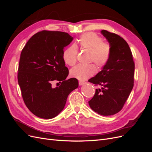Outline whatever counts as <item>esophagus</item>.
<instances>
[{
	"mask_svg": "<svg viewBox=\"0 0 152 152\" xmlns=\"http://www.w3.org/2000/svg\"><path fill=\"white\" fill-rule=\"evenodd\" d=\"M86 84L85 82H83V81H79V86H82V85H84Z\"/></svg>",
	"mask_w": 152,
	"mask_h": 152,
	"instance_id": "1",
	"label": "esophagus"
}]
</instances>
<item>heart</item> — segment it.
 Listing matches in <instances>:
<instances>
[{"label":"heart","instance_id":"heart-1","mask_svg":"<svg viewBox=\"0 0 152 152\" xmlns=\"http://www.w3.org/2000/svg\"><path fill=\"white\" fill-rule=\"evenodd\" d=\"M78 44L82 49L90 51V61H93L99 68L104 67L111 56V45L103 42V39L93 32L82 34L78 40ZM78 49L72 45L65 49L63 54V60L68 65H74L77 61ZM96 68L93 64L78 65L71 69L70 75L79 80H85L93 76Z\"/></svg>","mask_w":152,"mask_h":152}]
</instances>
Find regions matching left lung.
I'll return each mask as SVG.
<instances>
[{"instance_id":"1","label":"left lung","mask_w":152,"mask_h":152,"mask_svg":"<svg viewBox=\"0 0 152 152\" xmlns=\"http://www.w3.org/2000/svg\"><path fill=\"white\" fill-rule=\"evenodd\" d=\"M101 33L111 45V56L97 75L89 82L101 86L89 102L91 108L104 116L120 112L134 86V63L126 41L107 30Z\"/></svg>"}]
</instances>
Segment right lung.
<instances>
[{
	"instance_id": "1",
	"label": "right lung",
	"mask_w": 152,
	"mask_h": 152,
	"mask_svg": "<svg viewBox=\"0 0 152 152\" xmlns=\"http://www.w3.org/2000/svg\"><path fill=\"white\" fill-rule=\"evenodd\" d=\"M73 39L66 32L43 30L32 36L22 50L18 81L26 106L37 117L57 116L69 94L79 86L75 78L66 80L69 72L63 58L64 48ZM54 80L62 84L53 88Z\"/></svg>"
}]
</instances>
